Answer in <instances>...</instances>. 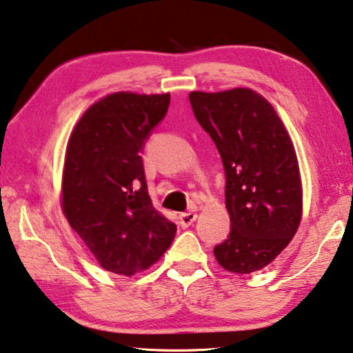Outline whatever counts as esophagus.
<instances>
[{
  "label": "esophagus",
  "instance_id": "obj_1",
  "mask_svg": "<svg viewBox=\"0 0 353 353\" xmlns=\"http://www.w3.org/2000/svg\"><path fill=\"white\" fill-rule=\"evenodd\" d=\"M196 218H198V214H194V212H185V214L179 215V223H181L182 228H188L196 221Z\"/></svg>",
  "mask_w": 353,
  "mask_h": 353
}]
</instances>
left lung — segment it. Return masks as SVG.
Segmentation results:
<instances>
[{
  "label": "left lung",
  "instance_id": "8db88e82",
  "mask_svg": "<svg viewBox=\"0 0 353 353\" xmlns=\"http://www.w3.org/2000/svg\"><path fill=\"white\" fill-rule=\"evenodd\" d=\"M188 97L226 172L231 232L214 248L215 259L237 275L262 270L288 247L303 215L292 139L272 103L253 89L192 91Z\"/></svg>",
  "mask_w": 353,
  "mask_h": 353
}]
</instances>
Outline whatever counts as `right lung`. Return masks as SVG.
<instances>
[{
  "label": "right lung",
  "instance_id": "right-lung-1",
  "mask_svg": "<svg viewBox=\"0 0 353 353\" xmlns=\"http://www.w3.org/2000/svg\"><path fill=\"white\" fill-rule=\"evenodd\" d=\"M170 92L121 91L94 102L67 141L61 209L100 267L133 276L155 264L177 228L155 210L139 152Z\"/></svg>",
  "mask_w": 353,
  "mask_h": 353
}]
</instances>
